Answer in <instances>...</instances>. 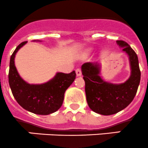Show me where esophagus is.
I'll return each mask as SVG.
<instances>
[{
    "label": "esophagus",
    "instance_id": "34e87169",
    "mask_svg": "<svg viewBox=\"0 0 148 148\" xmlns=\"http://www.w3.org/2000/svg\"><path fill=\"white\" fill-rule=\"evenodd\" d=\"M75 72H76V75L77 76H80L82 75L81 70H80V68H77V69H76Z\"/></svg>",
    "mask_w": 148,
    "mask_h": 148
}]
</instances>
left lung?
Here are the masks:
<instances>
[{"label":"left lung","instance_id":"8db88e82","mask_svg":"<svg viewBox=\"0 0 148 148\" xmlns=\"http://www.w3.org/2000/svg\"><path fill=\"white\" fill-rule=\"evenodd\" d=\"M116 44L129 56L131 75L127 81L114 84L103 80L99 75L100 65L97 62H86L81 66L88 104L92 111L101 115L114 114L125 109L134 99L140 82L137 54L124 41L117 40Z\"/></svg>","mask_w":148,"mask_h":148}]
</instances>
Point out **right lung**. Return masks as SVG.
Instances as JSON below:
<instances>
[{
    "instance_id": "1",
    "label": "right lung",
    "mask_w": 148,
    "mask_h": 148,
    "mask_svg": "<svg viewBox=\"0 0 148 148\" xmlns=\"http://www.w3.org/2000/svg\"><path fill=\"white\" fill-rule=\"evenodd\" d=\"M27 42H21L10 59L8 83L13 96L18 104L26 110L39 115H48L58 111L64 100V94L75 79V72L58 73L50 80L43 84H29L18 74L14 58L18 49Z\"/></svg>"
}]
</instances>
